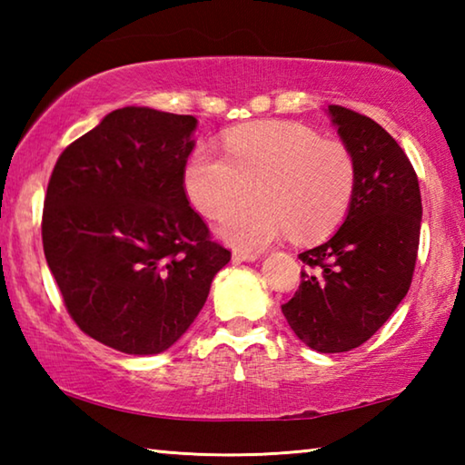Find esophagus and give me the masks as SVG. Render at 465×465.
<instances>
[{
	"label": "esophagus",
	"instance_id": "esophagus-1",
	"mask_svg": "<svg viewBox=\"0 0 465 465\" xmlns=\"http://www.w3.org/2000/svg\"><path fill=\"white\" fill-rule=\"evenodd\" d=\"M232 258H233V262H254V261H258V258H261V254H256V252L235 250Z\"/></svg>",
	"mask_w": 465,
	"mask_h": 465
}]
</instances>
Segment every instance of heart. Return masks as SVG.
Returning <instances> with one entry per match:
<instances>
[{
    "label": "heart",
    "mask_w": 465,
    "mask_h": 465,
    "mask_svg": "<svg viewBox=\"0 0 465 465\" xmlns=\"http://www.w3.org/2000/svg\"><path fill=\"white\" fill-rule=\"evenodd\" d=\"M227 155L201 145L184 168V188L203 215L222 219L254 193L261 203L235 211L219 235L256 252L289 232L297 240L328 233L344 217L357 184L355 155L342 141L289 123L233 131Z\"/></svg>",
    "instance_id": "b5f03b06"
}]
</instances>
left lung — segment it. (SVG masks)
I'll list each match as a JSON object with an SVG mask.
<instances>
[{"label":"left lung","instance_id":"1","mask_svg":"<svg viewBox=\"0 0 465 465\" xmlns=\"http://www.w3.org/2000/svg\"><path fill=\"white\" fill-rule=\"evenodd\" d=\"M328 116L355 155V193L332 238L299 254L308 271L281 310L310 349L344 352L369 341L411 289L422 203L412 163L388 131L342 106H328Z\"/></svg>","mask_w":465,"mask_h":465}]
</instances>
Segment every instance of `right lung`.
Segmentation results:
<instances>
[{"mask_svg":"<svg viewBox=\"0 0 465 465\" xmlns=\"http://www.w3.org/2000/svg\"><path fill=\"white\" fill-rule=\"evenodd\" d=\"M196 124L113 110L59 155L46 188L43 248L69 316L127 355L178 342L232 258L184 193Z\"/></svg>","mask_w":465,"mask_h":465,"instance_id":"obj_1","label":"right lung"}]
</instances>
